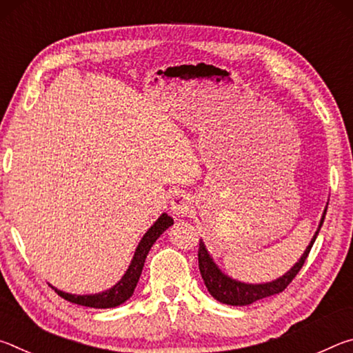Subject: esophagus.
<instances>
[{
  "label": "esophagus",
  "instance_id": "obj_1",
  "mask_svg": "<svg viewBox=\"0 0 353 353\" xmlns=\"http://www.w3.org/2000/svg\"><path fill=\"white\" fill-rule=\"evenodd\" d=\"M171 212L172 214H176V216L182 218V216H187V214L191 212V198L187 193H182V191H179L174 196H172L171 199Z\"/></svg>",
  "mask_w": 353,
  "mask_h": 353
}]
</instances>
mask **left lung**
<instances>
[{"mask_svg": "<svg viewBox=\"0 0 353 353\" xmlns=\"http://www.w3.org/2000/svg\"><path fill=\"white\" fill-rule=\"evenodd\" d=\"M325 213H327V208L324 210V214H322L318 232L314 234L312 243L308 244V248L305 249V252H303V255L301 256V260H299L296 265L285 274L283 277L274 280V282H270V283L248 285V283L236 282V280H232L230 277L224 276V274L218 270V266L214 265L212 256L208 255L204 243L199 241V250H198L199 271H201L202 279H204V283L207 286L208 292H210V294L219 302L227 303V305H240V307L249 305V303H254L255 301H260V299H265V297H270V296L282 292L286 286L292 282V279L297 276V272L302 270L303 263H305L310 250H312V248H313L316 236H318V234H319L321 225H322V223H324Z\"/></svg>", "mask_w": 353, "mask_h": 353, "instance_id": "8db88e82", "label": "left lung"}]
</instances>
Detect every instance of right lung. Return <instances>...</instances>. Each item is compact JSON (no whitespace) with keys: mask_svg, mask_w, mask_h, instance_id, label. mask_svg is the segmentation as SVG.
Returning <instances> with one entry per match:
<instances>
[{"mask_svg":"<svg viewBox=\"0 0 353 353\" xmlns=\"http://www.w3.org/2000/svg\"><path fill=\"white\" fill-rule=\"evenodd\" d=\"M172 224V218L168 216V214L163 213L155 224L149 229L145 236L141 238V241L139 244V248L135 250L134 260L130 263L129 270L124 274V277L119 280V282L113 286V288L107 290L104 292H99V294H92V296H76V294H68V292L59 291L54 288L59 296L65 301H68L71 303H77V305H83V307H90V308H113L121 305L123 302H126L128 299L134 294V290L137 283H139V279L141 276L143 266H145V260L146 255L149 252V249L152 248V244L155 240L163 234V232L168 229V227Z\"/></svg>","mask_w":353,"mask_h":353,"instance_id":"add662e5","label":"right lung"}]
</instances>
